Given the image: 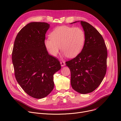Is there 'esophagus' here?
I'll list each match as a JSON object with an SVG mask.
<instances>
[{"label": "esophagus", "mask_w": 121, "mask_h": 121, "mask_svg": "<svg viewBox=\"0 0 121 121\" xmlns=\"http://www.w3.org/2000/svg\"><path fill=\"white\" fill-rule=\"evenodd\" d=\"M60 64H61L62 67H63L65 65V63L64 61H61V62H60Z\"/></svg>", "instance_id": "esophagus-1"}]
</instances>
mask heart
Segmentation results:
<instances>
[{
	"label": "heart",
	"mask_w": 121,
	"mask_h": 121,
	"mask_svg": "<svg viewBox=\"0 0 121 121\" xmlns=\"http://www.w3.org/2000/svg\"><path fill=\"white\" fill-rule=\"evenodd\" d=\"M49 37L45 40L44 44L48 52L53 56L58 54L60 48L65 56L75 57L83 49L85 41V32L80 27L59 26L51 32Z\"/></svg>",
	"instance_id": "heart-1"
}]
</instances>
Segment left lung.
<instances>
[{"instance_id": "1", "label": "left lung", "mask_w": 121, "mask_h": 121, "mask_svg": "<svg viewBox=\"0 0 121 121\" xmlns=\"http://www.w3.org/2000/svg\"><path fill=\"white\" fill-rule=\"evenodd\" d=\"M81 24L85 34L84 47L76 57L65 62V65L71 72L72 88L85 94L96 89L104 78L107 70V49L99 32L86 22L81 21Z\"/></svg>"}]
</instances>
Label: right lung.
<instances>
[{
  "label": "right lung",
  "instance_id": "right-lung-1",
  "mask_svg": "<svg viewBox=\"0 0 121 121\" xmlns=\"http://www.w3.org/2000/svg\"><path fill=\"white\" fill-rule=\"evenodd\" d=\"M50 25L32 22L19 32L12 61L16 81L24 91L35 98L48 95L54 87L53 74L61 69L59 60L48 53L45 34Z\"/></svg>",
  "mask_w": 121,
  "mask_h": 121
}]
</instances>
